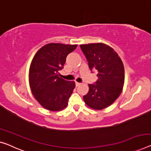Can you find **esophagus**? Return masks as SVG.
<instances>
[{
  "label": "esophagus",
  "instance_id": "esophagus-1",
  "mask_svg": "<svg viewBox=\"0 0 151 151\" xmlns=\"http://www.w3.org/2000/svg\"><path fill=\"white\" fill-rule=\"evenodd\" d=\"M80 84H81V83H79V82H76V86H80Z\"/></svg>",
  "mask_w": 151,
  "mask_h": 151
}]
</instances>
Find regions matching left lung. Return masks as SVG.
<instances>
[{
    "label": "left lung",
    "mask_w": 151,
    "mask_h": 151,
    "mask_svg": "<svg viewBox=\"0 0 151 151\" xmlns=\"http://www.w3.org/2000/svg\"><path fill=\"white\" fill-rule=\"evenodd\" d=\"M90 70L98 72L94 84H88L89 91L83 96L90 108L102 110L113 104L122 93L125 71L122 59L114 49L103 43L81 45Z\"/></svg>",
    "instance_id": "left-lung-1"
}]
</instances>
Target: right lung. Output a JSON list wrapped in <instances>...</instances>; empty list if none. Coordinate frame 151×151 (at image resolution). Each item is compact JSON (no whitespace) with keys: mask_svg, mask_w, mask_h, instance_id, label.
<instances>
[{"mask_svg":"<svg viewBox=\"0 0 151 151\" xmlns=\"http://www.w3.org/2000/svg\"><path fill=\"white\" fill-rule=\"evenodd\" d=\"M77 46L47 44L32 59L29 70V86L34 98L46 109L59 111L68 105L76 83L59 77V71L63 68L67 56Z\"/></svg>","mask_w":151,"mask_h":151,"instance_id":"add662e5","label":"right lung"}]
</instances>
